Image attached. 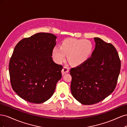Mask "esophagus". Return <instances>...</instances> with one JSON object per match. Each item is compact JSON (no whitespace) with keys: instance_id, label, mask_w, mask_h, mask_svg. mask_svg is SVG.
Segmentation results:
<instances>
[{"instance_id":"1","label":"esophagus","mask_w":127,"mask_h":127,"mask_svg":"<svg viewBox=\"0 0 127 127\" xmlns=\"http://www.w3.org/2000/svg\"><path fill=\"white\" fill-rule=\"evenodd\" d=\"M69 70V68L67 67H65L64 66L63 68V69L62 71H61V72H62V75H64L65 74H66V73L68 72Z\"/></svg>"}]
</instances>
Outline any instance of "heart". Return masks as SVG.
I'll list each match as a JSON object with an SVG mask.
<instances>
[{
  "label": "heart",
  "mask_w": 127,
  "mask_h": 127,
  "mask_svg": "<svg viewBox=\"0 0 127 127\" xmlns=\"http://www.w3.org/2000/svg\"><path fill=\"white\" fill-rule=\"evenodd\" d=\"M92 42L85 39H68L63 41L60 46H56L52 50V57L57 63L60 64L68 59L73 65L77 66L89 58L93 51Z\"/></svg>",
  "instance_id": "1"
}]
</instances>
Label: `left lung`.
Instances as JSON below:
<instances>
[{"label": "left lung", "mask_w": 127, "mask_h": 127, "mask_svg": "<svg viewBox=\"0 0 127 127\" xmlns=\"http://www.w3.org/2000/svg\"><path fill=\"white\" fill-rule=\"evenodd\" d=\"M94 39L91 57L70 71L71 94L84 105L99 102L112 93L120 71L121 61L114 46L99 37Z\"/></svg>", "instance_id": "1"}]
</instances>
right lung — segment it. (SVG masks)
Returning a JSON list of instances; mask_svg holds the SVG:
<instances>
[{
    "label": "right lung",
    "mask_w": 127,
    "mask_h": 127,
    "mask_svg": "<svg viewBox=\"0 0 127 127\" xmlns=\"http://www.w3.org/2000/svg\"><path fill=\"white\" fill-rule=\"evenodd\" d=\"M57 36L38 33L20 41L10 59L9 72L14 91L30 103L40 104L50 98L61 79V65L52 60Z\"/></svg>",
    "instance_id": "obj_1"
}]
</instances>
